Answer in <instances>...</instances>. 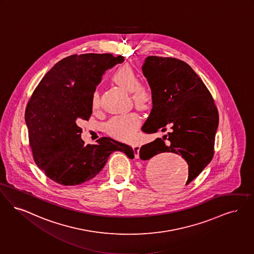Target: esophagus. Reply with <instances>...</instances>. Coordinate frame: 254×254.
Masks as SVG:
<instances>
[{
  "mask_svg": "<svg viewBox=\"0 0 254 254\" xmlns=\"http://www.w3.org/2000/svg\"><path fill=\"white\" fill-rule=\"evenodd\" d=\"M140 145L139 144H133V150H134V155H135V158L138 159L139 158V152H140Z\"/></svg>",
  "mask_w": 254,
  "mask_h": 254,
  "instance_id": "1",
  "label": "esophagus"
}]
</instances>
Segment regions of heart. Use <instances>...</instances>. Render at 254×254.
Wrapping results in <instances>:
<instances>
[{"mask_svg": "<svg viewBox=\"0 0 254 254\" xmlns=\"http://www.w3.org/2000/svg\"><path fill=\"white\" fill-rule=\"evenodd\" d=\"M112 81L126 91H129L132 101L136 106L144 108L148 106L153 98V91L146 83L139 82V73L129 64H122L112 71ZM99 96L95 91L91 96V108L98 109ZM140 126V117L135 112H128L122 115L113 116L106 125V128L112 136L130 140Z\"/></svg>", "mask_w": 254, "mask_h": 254, "instance_id": "1", "label": "heart"}]
</instances>
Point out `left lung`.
<instances>
[{"mask_svg": "<svg viewBox=\"0 0 254 254\" xmlns=\"http://www.w3.org/2000/svg\"><path fill=\"white\" fill-rule=\"evenodd\" d=\"M142 70L153 91L152 109L142 130L148 134L170 130L142 145L140 157L149 160L163 152L182 155L189 168L187 185L213 159L219 121L213 97L184 61L151 56Z\"/></svg>", "mask_w": 254, "mask_h": 254, "instance_id": "1", "label": "left lung"}]
</instances>
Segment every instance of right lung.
<instances>
[{
	"label": "right lung",
	"mask_w": 254,
	"mask_h": 254,
	"mask_svg": "<svg viewBox=\"0 0 254 254\" xmlns=\"http://www.w3.org/2000/svg\"><path fill=\"white\" fill-rule=\"evenodd\" d=\"M124 57L72 55L59 61L39 83L25 111L34 161L52 181L65 186L90 181L114 151L134 158L127 144L102 137L85 144L79 124L92 113L91 96L105 71Z\"/></svg>",
	"instance_id": "add662e5"
}]
</instances>
